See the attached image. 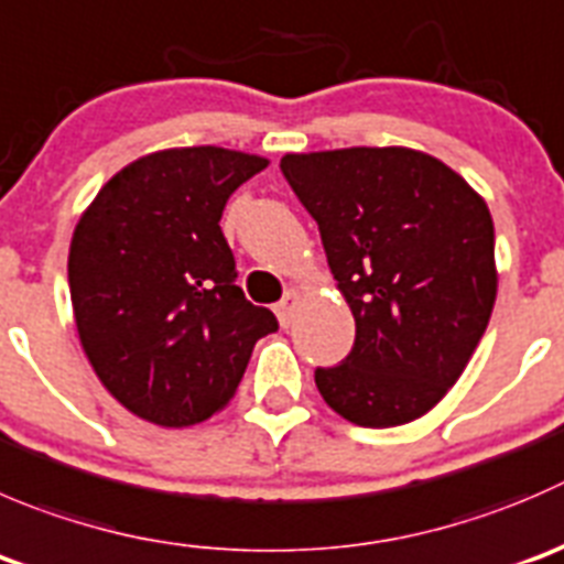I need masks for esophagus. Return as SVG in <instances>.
Masks as SVG:
<instances>
[{"instance_id": "1", "label": "esophagus", "mask_w": 564, "mask_h": 564, "mask_svg": "<svg viewBox=\"0 0 564 564\" xmlns=\"http://www.w3.org/2000/svg\"><path fill=\"white\" fill-rule=\"evenodd\" d=\"M297 289H289L286 294H283V300L281 303L275 305V314H278V322H281L283 327H289L292 325V319H294V303H297Z\"/></svg>"}]
</instances>
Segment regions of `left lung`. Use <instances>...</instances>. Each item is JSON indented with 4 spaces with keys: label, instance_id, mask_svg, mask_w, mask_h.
<instances>
[{
    "label": "left lung",
    "instance_id": "obj_1",
    "mask_svg": "<svg viewBox=\"0 0 564 564\" xmlns=\"http://www.w3.org/2000/svg\"><path fill=\"white\" fill-rule=\"evenodd\" d=\"M283 178L319 226L355 344L316 369L358 427H397L444 399L496 303L494 220L452 167L413 149L286 154Z\"/></svg>",
    "mask_w": 564,
    "mask_h": 564
}]
</instances>
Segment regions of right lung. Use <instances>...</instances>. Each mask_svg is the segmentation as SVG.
<instances>
[{
  "label": "right lung",
  "mask_w": 564,
  "mask_h": 564,
  "mask_svg": "<svg viewBox=\"0 0 564 564\" xmlns=\"http://www.w3.org/2000/svg\"><path fill=\"white\" fill-rule=\"evenodd\" d=\"M267 160L198 145L115 173L70 239L82 349L109 393L160 427H189L237 393L256 341L278 330L245 300L223 237L228 198Z\"/></svg>",
  "instance_id": "1"
}]
</instances>
